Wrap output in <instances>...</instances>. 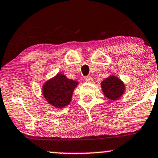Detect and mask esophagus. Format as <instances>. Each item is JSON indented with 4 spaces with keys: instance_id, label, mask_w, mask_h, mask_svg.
Listing matches in <instances>:
<instances>
[{
    "instance_id": "esophagus-1",
    "label": "esophagus",
    "mask_w": 158,
    "mask_h": 158,
    "mask_svg": "<svg viewBox=\"0 0 158 158\" xmlns=\"http://www.w3.org/2000/svg\"><path fill=\"white\" fill-rule=\"evenodd\" d=\"M85 80H86V82H92L93 81V78L90 77V76H86V78H85Z\"/></svg>"
}]
</instances>
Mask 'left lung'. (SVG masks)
<instances>
[{
    "mask_svg": "<svg viewBox=\"0 0 158 158\" xmlns=\"http://www.w3.org/2000/svg\"><path fill=\"white\" fill-rule=\"evenodd\" d=\"M104 94L110 100H117L123 95L126 86L123 82L116 76H110L101 82Z\"/></svg>",
    "mask_w": 158,
    "mask_h": 158,
    "instance_id": "1",
    "label": "left lung"
}]
</instances>
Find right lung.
<instances>
[{"label": "right lung", "instance_id": "1", "mask_svg": "<svg viewBox=\"0 0 158 158\" xmlns=\"http://www.w3.org/2000/svg\"><path fill=\"white\" fill-rule=\"evenodd\" d=\"M78 84L77 81L68 79L64 75L59 73L44 84L43 95L50 104L62 108L71 102L72 93Z\"/></svg>", "mask_w": 158, "mask_h": 158}]
</instances>
